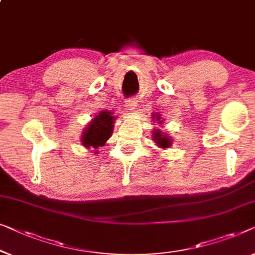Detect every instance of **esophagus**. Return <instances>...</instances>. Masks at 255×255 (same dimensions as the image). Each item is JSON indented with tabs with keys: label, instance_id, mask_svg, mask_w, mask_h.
I'll list each match as a JSON object with an SVG mask.
<instances>
[{
	"label": "esophagus",
	"instance_id": "esophagus-1",
	"mask_svg": "<svg viewBox=\"0 0 255 255\" xmlns=\"http://www.w3.org/2000/svg\"><path fill=\"white\" fill-rule=\"evenodd\" d=\"M136 101L134 98L132 99H128V100L125 101V106H127L128 110H130V112H133V110H135V107H136Z\"/></svg>",
	"mask_w": 255,
	"mask_h": 255
}]
</instances>
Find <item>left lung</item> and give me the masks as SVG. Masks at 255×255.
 <instances>
[{
	"instance_id": "1",
	"label": "left lung",
	"mask_w": 255,
	"mask_h": 255,
	"mask_svg": "<svg viewBox=\"0 0 255 255\" xmlns=\"http://www.w3.org/2000/svg\"><path fill=\"white\" fill-rule=\"evenodd\" d=\"M153 119L156 120V122H158V124H160V125L163 124V121H162L160 114H158V115H155V114H154ZM152 132H153L152 140L155 142V145H157L158 147H160V148H163V149L171 147L172 139L168 133H164V132H162L158 128H154Z\"/></svg>"
}]
</instances>
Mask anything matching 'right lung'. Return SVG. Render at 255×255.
Listing matches in <instances>:
<instances>
[{"instance_id":"obj_1","label":"right lung","mask_w":255,"mask_h":255,"mask_svg":"<svg viewBox=\"0 0 255 255\" xmlns=\"http://www.w3.org/2000/svg\"><path fill=\"white\" fill-rule=\"evenodd\" d=\"M115 120L116 116H114V113L101 110L84 128L80 138L82 145L88 149L94 148V154H98L99 147L105 146L107 140L113 134Z\"/></svg>"}]
</instances>
